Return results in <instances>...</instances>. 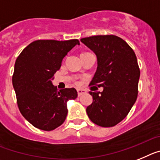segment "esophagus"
Returning a JSON list of instances; mask_svg holds the SVG:
<instances>
[{"label": "esophagus", "instance_id": "34e87169", "mask_svg": "<svg viewBox=\"0 0 160 160\" xmlns=\"http://www.w3.org/2000/svg\"><path fill=\"white\" fill-rule=\"evenodd\" d=\"M85 92H86V91L84 89H80V88H78V89H77V93H78L79 97H80V96H81L82 94H84Z\"/></svg>", "mask_w": 160, "mask_h": 160}]
</instances>
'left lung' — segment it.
<instances>
[{"label":"left lung","instance_id":"obj_1","mask_svg":"<svg viewBox=\"0 0 160 160\" xmlns=\"http://www.w3.org/2000/svg\"><path fill=\"white\" fill-rule=\"evenodd\" d=\"M94 52L97 68L90 85L103 87L102 92H89L92 103L86 112L92 122L111 127L128 114L138 96L140 70L131 47L115 35H97L80 39Z\"/></svg>","mask_w":160,"mask_h":160}]
</instances>
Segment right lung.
<instances>
[{"label": "right lung", "mask_w": 160, "mask_h": 160, "mask_svg": "<svg viewBox=\"0 0 160 160\" xmlns=\"http://www.w3.org/2000/svg\"><path fill=\"white\" fill-rule=\"evenodd\" d=\"M77 39L37 40L22 51L14 65L13 86L22 116L40 130H53L63 124L68 101L77 97L76 88L58 90L54 75Z\"/></svg>", "instance_id": "1"}]
</instances>
